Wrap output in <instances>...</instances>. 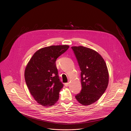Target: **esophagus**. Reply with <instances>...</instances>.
<instances>
[{"instance_id": "34e87169", "label": "esophagus", "mask_w": 131, "mask_h": 131, "mask_svg": "<svg viewBox=\"0 0 131 131\" xmlns=\"http://www.w3.org/2000/svg\"><path fill=\"white\" fill-rule=\"evenodd\" d=\"M69 83H65V86H66V87H67V86H69Z\"/></svg>"}]
</instances>
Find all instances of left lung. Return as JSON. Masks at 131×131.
<instances>
[{
    "label": "left lung",
    "mask_w": 131,
    "mask_h": 131,
    "mask_svg": "<svg viewBox=\"0 0 131 131\" xmlns=\"http://www.w3.org/2000/svg\"><path fill=\"white\" fill-rule=\"evenodd\" d=\"M71 48L81 71L82 90L75 98L82 105H90L100 98L108 87L107 66L97 51L82 46Z\"/></svg>",
    "instance_id": "8db88e82"
}]
</instances>
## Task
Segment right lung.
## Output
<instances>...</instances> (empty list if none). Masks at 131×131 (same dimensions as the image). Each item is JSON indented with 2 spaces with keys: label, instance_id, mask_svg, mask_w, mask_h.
I'll use <instances>...</instances> for the list:
<instances>
[{
  "label": "right lung",
  "instance_id": "1",
  "mask_svg": "<svg viewBox=\"0 0 131 131\" xmlns=\"http://www.w3.org/2000/svg\"><path fill=\"white\" fill-rule=\"evenodd\" d=\"M69 47L63 45L41 48L26 66L24 77L27 87L35 101L43 106H53L59 99L63 84L59 80L55 62Z\"/></svg>",
  "mask_w": 131,
  "mask_h": 131
}]
</instances>
